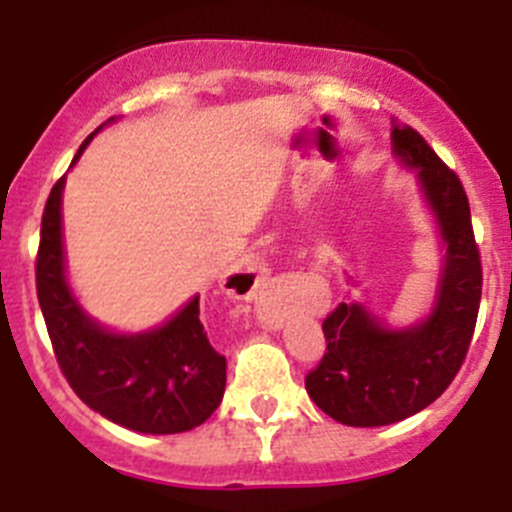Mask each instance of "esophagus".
Listing matches in <instances>:
<instances>
[{"mask_svg": "<svg viewBox=\"0 0 512 512\" xmlns=\"http://www.w3.org/2000/svg\"><path fill=\"white\" fill-rule=\"evenodd\" d=\"M264 271L259 269L256 264H243L241 269H235L230 274V282H228V292H238V297L243 300H251V297L259 295L261 284H264Z\"/></svg>", "mask_w": 512, "mask_h": 512, "instance_id": "obj_1", "label": "esophagus"}]
</instances>
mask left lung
Returning a JSON list of instances; mask_svg holds the SVG:
<instances>
[{"mask_svg": "<svg viewBox=\"0 0 512 512\" xmlns=\"http://www.w3.org/2000/svg\"><path fill=\"white\" fill-rule=\"evenodd\" d=\"M392 148L418 171L446 256L436 305L423 323L384 328L356 302H341L323 320L325 354L307 372V395L325 415L354 428L397 423L438 400L467 359L482 300V261L459 176L410 125H395Z\"/></svg>", "mask_w": 512, "mask_h": 512, "instance_id": "left-lung-1", "label": "left lung"}]
</instances>
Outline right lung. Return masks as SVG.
<instances>
[{
	"label": "right lung",
	"mask_w": 512,
	"mask_h": 512,
	"mask_svg": "<svg viewBox=\"0 0 512 512\" xmlns=\"http://www.w3.org/2000/svg\"><path fill=\"white\" fill-rule=\"evenodd\" d=\"M63 182L66 176L53 184L45 202L35 259L38 302L63 377L81 402L122 428L153 436L192 431L215 413L225 392V356L212 348L200 323V295L169 323L138 336H120L94 323L63 274Z\"/></svg>",
	"instance_id": "right-lung-1"
}]
</instances>
